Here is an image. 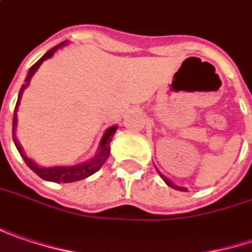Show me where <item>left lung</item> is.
Here are the masks:
<instances>
[{
    "instance_id": "left-lung-1",
    "label": "left lung",
    "mask_w": 252,
    "mask_h": 252,
    "mask_svg": "<svg viewBox=\"0 0 252 252\" xmlns=\"http://www.w3.org/2000/svg\"><path fill=\"white\" fill-rule=\"evenodd\" d=\"M160 176H161V179H163V180L166 182V184H167V186H170L171 189H176V190H180V191H187V189H184V187H179V186H176V184H173V183L170 182V180H169V179H167V177H164V176H163L161 173H160Z\"/></svg>"
}]
</instances>
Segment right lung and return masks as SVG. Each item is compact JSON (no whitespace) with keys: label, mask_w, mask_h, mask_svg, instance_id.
Returning <instances> with one entry per match:
<instances>
[{"label":"right lung","mask_w":252,"mask_h":252,"mask_svg":"<svg viewBox=\"0 0 252 252\" xmlns=\"http://www.w3.org/2000/svg\"><path fill=\"white\" fill-rule=\"evenodd\" d=\"M65 44V42H62V44H59L55 48H52V49H49L46 54H45L44 57L41 58L36 63H33L31 66V69L28 72V75H27V78H25V83L21 86V91H19L18 94V102H17V105H15V110H14V122H12V139H14V143L17 146V149H18L19 155L22 156L24 158V161L27 163V166L30 167V169L33 171V173H36L41 179H44V180H48V182H54V183H72V182H79V180H83V179H86V177H89V176H92L94 173H96L97 170L100 169L102 166H103V163L106 161L107 158H109V153H110V140H112V137H113V134L116 132V126H112V127H109L106 130V133L103 134V137H102V142H100V149H99V152H97V155L94 156L91 161H88V163H82V164H78V166H68V167H39V166H36L33 161H32L31 158H28L25 155H24V152H22V149H21V146L17 142V139H15V125H17V109H18L19 105V99H21V96H22V92L25 91V88L28 86V83L31 81L32 75L36 72V69L39 68V65L44 62L45 59H48V58H51L54 55V52L57 51L59 46H62V45Z\"/></svg>","instance_id":"right-lung-1"}]
</instances>
